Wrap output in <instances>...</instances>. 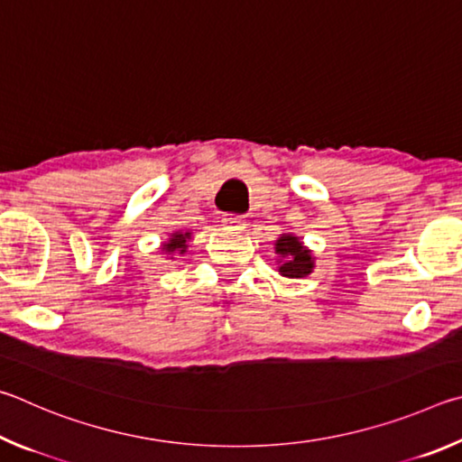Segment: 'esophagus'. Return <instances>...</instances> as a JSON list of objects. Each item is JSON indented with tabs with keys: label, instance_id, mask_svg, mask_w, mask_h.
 I'll use <instances>...</instances> for the list:
<instances>
[{
	"label": "esophagus",
	"instance_id": "obj_1",
	"mask_svg": "<svg viewBox=\"0 0 462 462\" xmlns=\"http://www.w3.org/2000/svg\"><path fill=\"white\" fill-rule=\"evenodd\" d=\"M221 225H223L225 231L239 233V231L245 229V217H241V215H225L221 218Z\"/></svg>",
	"mask_w": 462,
	"mask_h": 462
}]
</instances>
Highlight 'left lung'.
I'll return each instance as SVG.
<instances>
[{"label":"left lung","mask_w":462,"mask_h":462,"mask_svg":"<svg viewBox=\"0 0 462 462\" xmlns=\"http://www.w3.org/2000/svg\"><path fill=\"white\" fill-rule=\"evenodd\" d=\"M276 255L278 260V272L280 276L290 278V280H298V278H306L310 276L312 270L317 268L314 262L317 257L310 252L309 247L302 244L300 237H296L294 233H282V236L276 239Z\"/></svg>","instance_id":"8db88e82"}]
</instances>
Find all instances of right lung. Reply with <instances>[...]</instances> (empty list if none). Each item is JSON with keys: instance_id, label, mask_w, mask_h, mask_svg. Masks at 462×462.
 Masks as SVG:
<instances>
[{"instance_id": "right-lung-1", "label": "right lung", "mask_w": 462, "mask_h": 462, "mask_svg": "<svg viewBox=\"0 0 462 462\" xmlns=\"http://www.w3.org/2000/svg\"><path fill=\"white\" fill-rule=\"evenodd\" d=\"M190 237H192L190 231H182V229L172 231L164 244L160 245V252H164L166 255H174V254L184 255L186 249H189ZM170 260H174V257H170Z\"/></svg>"}]
</instances>
